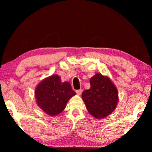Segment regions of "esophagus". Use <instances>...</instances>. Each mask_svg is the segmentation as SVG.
I'll list each match as a JSON object with an SVG mask.
<instances>
[{
    "label": "esophagus",
    "mask_w": 152,
    "mask_h": 152,
    "mask_svg": "<svg viewBox=\"0 0 152 152\" xmlns=\"http://www.w3.org/2000/svg\"><path fill=\"white\" fill-rule=\"evenodd\" d=\"M76 94H78V95H80V94H82V89L76 90Z\"/></svg>",
    "instance_id": "34e87169"
}]
</instances>
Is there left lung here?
I'll return each mask as SVG.
<instances>
[{"label":"left lung","instance_id":"left-lung-1","mask_svg":"<svg viewBox=\"0 0 152 152\" xmlns=\"http://www.w3.org/2000/svg\"><path fill=\"white\" fill-rule=\"evenodd\" d=\"M91 88L84 91L82 98L92 117L101 119L114 111L119 96L117 87L109 77L97 73L90 80Z\"/></svg>","mask_w":152,"mask_h":152}]
</instances>
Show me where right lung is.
Instances as JSON below:
<instances>
[{
    "mask_svg": "<svg viewBox=\"0 0 152 152\" xmlns=\"http://www.w3.org/2000/svg\"><path fill=\"white\" fill-rule=\"evenodd\" d=\"M76 94L68 82H62L60 76L51 75L41 81L35 91L36 102L41 109L51 117L63 111L67 102Z\"/></svg>",
    "mask_w": 152,
    "mask_h": 152,
    "instance_id": "right-lung-1",
    "label": "right lung"
}]
</instances>
